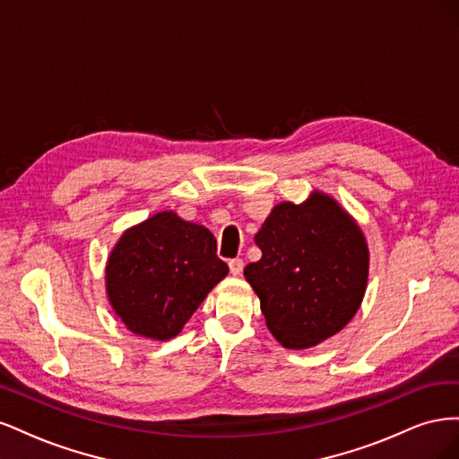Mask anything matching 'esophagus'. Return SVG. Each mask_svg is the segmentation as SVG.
<instances>
[{
    "mask_svg": "<svg viewBox=\"0 0 459 459\" xmlns=\"http://www.w3.org/2000/svg\"><path fill=\"white\" fill-rule=\"evenodd\" d=\"M228 264H230V272H231V275H241L243 266H245L241 258H231Z\"/></svg>",
    "mask_w": 459,
    "mask_h": 459,
    "instance_id": "34e87169",
    "label": "esophagus"
}]
</instances>
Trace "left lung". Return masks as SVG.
Returning a JSON list of instances; mask_svg holds the SVG:
<instances>
[{"instance_id":"left-lung-1","label":"left lung","mask_w":459,"mask_h":459,"mask_svg":"<svg viewBox=\"0 0 459 459\" xmlns=\"http://www.w3.org/2000/svg\"><path fill=\"white\" fill-rule=\"evenodd\" d=\"M262 258L245 268L272 335L308 349L339 333L362 304L369 251L341 204L314 191L302 204L280 203L255 235Z\"/></svg>"}]
</instances>
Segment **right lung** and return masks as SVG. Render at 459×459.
Masks as SVG:
<instances>
[{
	"label": "right lung",
	"instance_id": "1",
	"mask_svg": "<svg viewBox=\"0 0 459 459\" xmlns=\"http://www.w3.org/2000/svg\"><path fill=\"white\" fill-rule=\"evenodd\" d=\"M228 272L211 231L164 211L122 233L107 262V295L135 335L169 341Z\"/></svg>",
	"mask_w": 459,
	"mask_h": 459
}]
</instances>
